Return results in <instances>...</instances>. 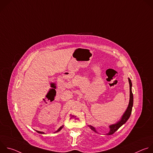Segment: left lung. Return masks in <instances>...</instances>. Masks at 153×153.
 <instances>
[{
  "mask_svg": "<svg viewBox=\"0 0 153 153\" xmlns=\"http://www.w3.org/2000/svg\"><path fill=\"white\" fill-rule=\"evenodd\" d=\"M128 81H129V103H128V107L126 108V110H125V113L123 114L122 116L121 117L120 119L118 122H117L116 123L112 124V125L109 126V128H110V131H109V133H106V135H111V134H114L120 126H122L123 124H125L126 122V121L129 118L131 114L132 108L133 106V94L132 93L131 80V79L129 78H128ZM88 126L90 128V129L91 130L97 133L96 128L94 126H93L91 125H88Z\"/></svg>",
  "mask_w": 153,
  "mask_h": 153,
  "instance_id": "8db88e82",
  "label": "left lung"
}]
</instances>
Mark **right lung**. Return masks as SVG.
<instances>
[{"instance_id": "right-lung-1", "label": "right lung", "mask_w": 153, "mask_h": 153, "mask_svg": "<svg viewBox=\"0 0 153 153\" xmlns=\"http://www.w3.org/2000/svg\"><path fill=\"white\" fill-rule=\"evenodd\" d=\"M63 127V125H62V126H61L57 131H55V133H57V132H59V131H60L62 129V128ZM36 132H37L38 133H39V134H45V133L44 132H42V131H37V130H36Z\"/></svg>"}]
</instances>
